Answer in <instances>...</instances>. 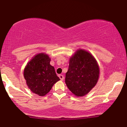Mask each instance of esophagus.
Returning a JSON list of instances; mask_svg holds the SVG:
<instances>
[{
    "label": "esophagus",
    "instance_id": "1",
    "mask_svg": "<svg viewBox=\"0 0 127 127\" xmlns=\"http://www.w3.org/2000/svg\"><path fill=\"white\" fill-rule=\"evenodd\" d=\"M59 77L61 81H63L64 80V76L62 75H59Z\"/></svg>",
    "mask_w": 127,
    "mask_h": 127
}]
</instances>
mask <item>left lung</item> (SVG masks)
<instances>
[{
    "label": "left lung",
    "mask_w": 127,
    "mask_h": 127,
    "mask_svg": "<svg viewBox=\"0 0 127 127\" xmlns=\"http://www.w3.org/2000/svg\"><path fill=\"white\" fill-rule=\"evenodd\" d=\"M99 68L92 55L79 49L69 59L65 82L69 90L76 97L87 94L97 84Z\"/></svg>",
    "instance_id": "obj_1"
}]
</instances>
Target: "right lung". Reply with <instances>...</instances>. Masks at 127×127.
<instances>
[{
	"mask_svg": "<svg viewBox=\"0 0 127 127\" xmlns=\"http://www.w3.org/2000/svg\"><path fill=\"white\" fill-rule=\"evenodd\" d=\"M50 62L48 55L39 53L33 57L24 69V75L28 87L40 96L45 95L60 80Z\"/></svg>",
	"mask_w": 127,
	"mask_h": 127,
	"instance_id": "add662e5",
	"label": "right lung"
}]
</instances>
